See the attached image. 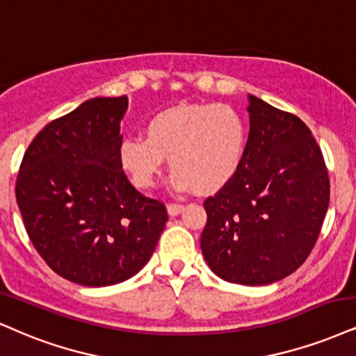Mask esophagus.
Listing matches in <instances>:
<instances>
[{
  "instance_id": "1",
  "label": "esophagus",
  "mask_w": 356,
  "mask_h": 356,
  "mask_svg": "<svg viewBox=\"0 0 356 356\" xmlns=\"http://www.w3.org/2000/svg\"><path fill=\"white\" fill-rule=\"evenodd\" d=\"M166 209H168V214H170V216H178V214L181 213L183 209H185V206H183V204H178V203H171V204L166 206Z\"/></svg>"
}]
</instances>
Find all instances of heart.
Segmentation results:
<instances>
[{"label": "heart", "instance_id": "obj_1", "mask_svg": "<svg viewBox=\"0 0 356 356\" xmlns=\"http://www.w3.org/2000/svg\"><path fill=\"white\" fill-rule=\"evenodd\" d=\"M143 138H125L118 161L138 190L155 185L168 158L171 186L200 195L221 190L243 163L248 129L229 104H186L153 115Z\"/></svg>", "mask_w": 356, "mask_h": 356}]
</instances>
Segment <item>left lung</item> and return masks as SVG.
<instances>
[{"label":"left lung","instance_id":"left-lung-1","mask_svg":"<svg viewBox=\"0 0 356 356\" xmlns=\"http://www.w3.org/2000/svg\"><path fill=\"white\" fill-rule=\"evenodd\" d=\"M249 138L234 178L204 201L201 251L227 282L267 285L309 257L330 201L312 131L293 113L249 95Z\"/></svg>","mask_w":356,"mask_h":356}]
</instances>
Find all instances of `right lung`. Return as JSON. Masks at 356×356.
I'll use <instances>...</instances> for the list:
<instances>
[{
	"instance_id": "1",
	"label": "right lung",
	"mask_w": 356,
	"mask_h": 356,
	"mask_svg": "<svg viewBox=\"0 0 356 356\" xmlns=\"http://www.w3.org/2000/svg\"><path fill=\"white\" fill-rule=\"evenodd\" d=\"M129 99L95 97L47 124L31 142L16 201L31 243L60 277L105 287L150 261L168 214L118 161Z\"/></svg>"
}]
</instances>
